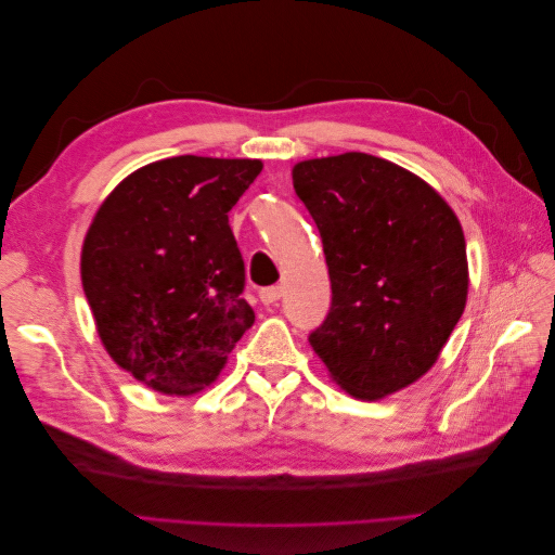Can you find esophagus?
<instances>
[{
  "mask_svg": "<svg viewBox=\"0 0 555 555\" xmlns=\"http://www.w3.org/2000/svg\"><path fill=\"white\" fill-rule=\"evenodd\" d=\"M282 294H284V289H282V287H278V284H275V287H266V289H261V292H259V298L263 300L266 306H271V304H275V300H280V298H282Z\"/></svg>",
  "mask_w": 555,
  "mask_h": 555,
  "instance_id": "1",
  "label": "esophagus"
}]
</instances>
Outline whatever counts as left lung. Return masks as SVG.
Returning <instances> with one entry per match:
<instances>
[{
    "label": "left lung",
    "instance_id": "obj_1",
    "mask_svg": "<svg viewBox=\"0 0 555 555\" xmlns=\"http://www.w3.org/2000/svg\"><path fill=\"white\" fill-rule=\"evenodd\" d=\"M294 190L322 236L333 292L312 349L351 396L400 391L438 361L465 308L456 215L422 178L365 153L296 164Z\"/></svg>",
    "mask_w": 555,
    "mask_h": 555
}]
</instances>
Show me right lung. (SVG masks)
<instances>
[{
    "label": "right lung",
    "instance_id": "1",
    "mask_svg": "<svg viewBox=\"0 0 555 555\" xmlns=\"http://www.w3.org/2000/svg\"><path fill=\"white\" fill-rule=\"evenodd\" d=\"M259 173V159H162L94 215L82 292L113 361L155 391L204 389L255 322L229 210Z\"/></svg>",
    "mask_w": 555,
    "mask_h": 555
}]
</instances>
